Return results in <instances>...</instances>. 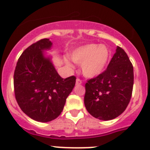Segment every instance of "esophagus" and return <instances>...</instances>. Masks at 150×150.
<instances>
[{
    "mask_svg": "<svg viewBox=\"0 0 150 150\" xmlns=\"http://www.w3.org/2000/svg\"><path fill=\"white\" fill-rule=\"evenodd\" d=\"M82 83V81L81 79H79V78H77L76 79V85H80Z\"/></svg>",
    "mask_w": 150,
    "mask_h": 150,
    "instance_id": "esophagus-1",
    "label": "esophagus"
}]
</instances>
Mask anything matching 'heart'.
<instances>
[{
    "label": "heart",
    "mask_w": 150,
    "mask_h": 150,
    "mask_svg": "<svg viewBox=\"0 0 150 150\" xmlns=\"http://www.w3.org/2000/svg\"><path fill=\"white\" fill-rule=\"evenodd\" d=\"M71 57L75 63L81 64L84 76L94 78L105 69L110 60V51L107 45L92 43L74 50ZM67 63L69 65L68 60Z\"/></svg>",
    "instance_id": "obj_1"
}]
</instances>
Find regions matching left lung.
<instances>
[{
    "label": "left lung",
    "instance_id": "1",
    "mask_svg": "<svg viewBox=\"0 0 150 150\" xmlns=\"http://www.w3.org/2000/svg\"><path fill=\"white\" fill-rule=\"evenodd\" d=\"M133 84V66L125 51L117 46L107 69L85 84L86 109L101 120L116 118L127 108Z\"/></svg>",
    "mask_w": 150,
    "mask_h": 150
}]
</instances>
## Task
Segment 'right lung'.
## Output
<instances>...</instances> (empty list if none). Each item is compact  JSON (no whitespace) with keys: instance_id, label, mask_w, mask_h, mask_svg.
<instances>
[{"instance_id":"obj_1","label":"right lung","mask_w":150,"mask_h":150,"mask_svg":"<svg viewBox=\"0 0 150 150\" xmlns=\"http://www.w3.org/2000/svg\"><path fill=\"white\" fill-rule=\"evenodd\" d=\"M52 42L43 39L30 45L18 58L14 72L16 99L20 108L36 121L47 122L61 114L76 78L63 79L44 52Z\"/></svg>"}]
</instances>
